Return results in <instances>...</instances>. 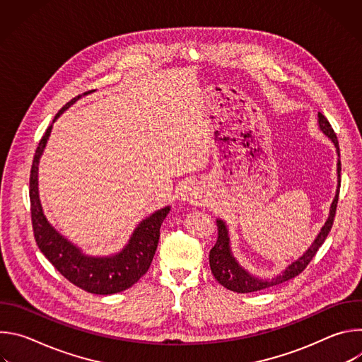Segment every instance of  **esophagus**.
I'll return each instance as SVG.
<instances>
[{"instance_id":"obj_1","label":"esophagus","mask_w":362,"mask_h":362,"mask_svg":"<svg viewBox=\"0 0 362 362\" xmlns=\"http://www.w3.org/2000/svg\"><path fill=\"white\" fill-rule=\"evenodd\" d=\"M183 200H186L189 203H193V204H202L203 193H202V190L199 187L189 186L186 189V192L183 193Z\"/></svg>"}]
</instances>
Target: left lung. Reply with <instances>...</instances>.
Returning a JSON list of instances; mask_svg holds the SVG:
<instances>
[{
    "label": "left lung",
    "mask_w": 362,
    "mask_h": 362,
    "mask_svg": "<svg viewBox=\"0 0 362 362\" xmlns=\"http://www.w3.org/2000/svg\"><path fill=\"white\" fill-rule=\"evenodd\" d=\"M320 117V127L321 130L334 141L337 151L339 154V146H338V139L337 134L332 129V126L329 124L328 119L320 112L318 113ZM338 179H339V186H341V162H338ZM338 197H339V189L337 190L335 199L331 204V212H329V218L327 221V223L324 225V228L321 229L318 238L315 239V242L313 243V246L306 250V253H303V256H300L298 261H295L292 265H289L284 274H281L276 278L269 279H257L255 276H250L246 271H243L238 262L235 261V257L230 255V247H229V238H228V230L226 226L222 221L216 222L218 226V239L215 246L211 249L209 252V264H211V269L212 274L215 276V279L225 286L226 289H230L233 292L238 293H249V292H255V291H261V289H267L275 285H279L282 282H286L295 276H298L299 274H302L305 271V268L311 264V261L314 259V256L317 255L318 249L322 246V243L325 242L332 225H334V219H335V212H337V204H338Z\"/></svg>",
    "instance_id": "1"
}]
</instances>
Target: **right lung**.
<instances>
[{"label":"right lung","mask_w":362,"mask_h":362,"mask_svg":"<svg viewBox=\"0 0 362 362\" xmlns=\"http://www.w3.org/2000/svg\"><path fill=\"white\" fill-rule=\"evenodd\" d=\"M78 98L80 95L70 100L56 115L54 120ZM49 132L51 126L47 127L35 148L30 172V211L37 246L67 281L90 293L110 295L129 289L148 271L159 243L160 225L170 208L168 206V208L154 212L150 218L144 219L137 226L130 238V242L120 253L110 257L84 256L76 246H73L51 228L42 215L38 199L37 172L38 160L45 147Z\"/></svg>","instance_id":"1"}]
</instances>
